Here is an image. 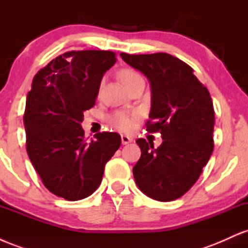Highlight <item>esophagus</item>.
Wrapping results in <instances>:
<instances>
[{
	"mask_svg": "<svg viewBox=\"0 0 248 248\" xmlns=\"http://www.w3.org/2000/svg\"><path fill=\"white\" fill-rule=\"evenodd\" d=\"M132 141H133L132 138H129V136H128V135H121L122 144H128V143H130V142H132Z\"/></svg>",
	"mask_w": 248,
	"mask_h": 248,
	"instance_id": "34e87169",
	"label": "esophagus"
}]
</instances>
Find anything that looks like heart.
<instances>
[{"label":"heart","mask_w":248,"mask_h":248,"mask_svg":"<svg viewBox=\"0 0 248 248\" xmlns=\"http://www.w3.org/2000/svg\"><path fill=\"white\" fill-rule=\"evenodd\" d=\"M138 73L132 70H122L119 73V78L124 87H127L133 80L139 78ZM138 119V115L135 113H127V112H115L108 118L110 126L114 127L115 129L121 130V132H129L134 128L135 120Z\"/></svg>","instance_id":"heart-1"}]
</instances>
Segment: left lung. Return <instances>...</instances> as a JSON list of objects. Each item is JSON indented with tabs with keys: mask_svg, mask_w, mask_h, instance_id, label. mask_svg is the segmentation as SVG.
Masks as SVG:
<instances>
[{
	"mask_svg": "<svg viewBox=\"0 0 248 248\" xmlns=\"http://www.w3.org/2000/svg\"><path fill=\"white\" fill-rule=\"evenodd\" d=\"M128 65L152 86L149 133L160 132L158 148L139 139L141 157L133 168L136 186L148 197L175 201L197 182L213 152L215 110L207 88L186 62L168 53L128 55Z\"/></svg>",
	"mask_w": 248,
	"mask_h": 248,
	"instance_id": "obj_1",
	"label": "left lung"
}]
</instances>
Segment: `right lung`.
Returning <instances> with one entry per match:
<instances>
[{"instance_id": "1", "label": "right lung", "mask_w": 248, "mask_h": 248, "mask_svg": "<svg viewBox=\"0 0 248 248\" xmlns=\"http://www.w3.org/2000/svg\"><path fill=\"white\" fill-rule=\"evenodd\" d=\"M115 62L112 51L65 52L38 71L28 93V155L45 187L66 201L84 199L98 189L105 166L121 144L118 133L108 132L86 141L80 124Z\"/></svg>"}]
</instances>
